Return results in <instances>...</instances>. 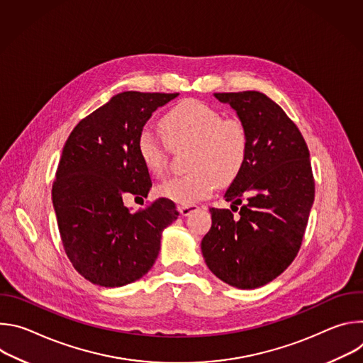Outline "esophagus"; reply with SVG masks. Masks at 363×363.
Here are the masks:
<instances>
[{"mask_svg":"<svg viewBox=\"0 0 363 363\" xmlns=\"http://www.w3.org/2000/svg\"><path fill=\"white\" fill-rule=\"evenodd\" d=\"M198 208H199V206L195 205V203H184V205L179 206V213H181L184 217H186V216L195 213Z\"/></svg>","mask_w":363,"mask_h":363,"instance_id":"obj_1","label":"esophagus"}]
</instances>
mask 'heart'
<instances>
[{
	"mask_svg": "<svg viewBox=\"0 0 363 363\" xmlns=\"http://www.w3.org/2000/svg\"><path fill=\"white\" fill-rule=\"evenodd\" d=\"M165 123L172 139L161 136V146L146 130L139 136V149L147 165L158 171L164 169L172 140L181 147L195 146L198 155L195 162L210 171L195 169L172 178L162 186L165 195L186 203L206 198L217 186L213 174L227 181L241 168L248 146V133L241 119H221V113L208 105L185 100L168 115Z\"/></svg>",
	"mask_w": 363,
	"mask_h": 363,
	"instance_id": "1",
	"label": "heart"
}]
</instances>
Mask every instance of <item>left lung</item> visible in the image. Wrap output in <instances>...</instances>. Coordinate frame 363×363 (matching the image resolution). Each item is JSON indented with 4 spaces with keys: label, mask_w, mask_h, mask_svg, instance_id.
Listing matches in <instances>:
<instances>
[{
    "label": "left lung",
    "mask_w": 363,
    "mask_h": 363,
    "mask_svg": "<svg viewBox=\"0 0 363 363\" xmlns=\"http://www.w3.org/2000/svg\"><path fill=\"white\" fill-rule=\"evenodd\" d=\"M214 96L237 112L248 146L224 195L233 201L231 210L240 213L210 208L213 225L201 248L218 279L238 289H255L280 276L300 250L315 201L310 153L298 128L266 94L250 90Z\"/></svg>",
    "instance_id": "left-lung-1"
}]
</instances>
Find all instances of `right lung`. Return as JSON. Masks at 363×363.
I'll use <instances>...</instances> for the list:
<instances>
[{"mask_svg": "<svg viewBox=\"0 0 363 363\" xmlns=\"http://www.w3.org/2000/svg\"><path fill=\"white\" fill-rule=\"evenodd\" d=\"M178 94L119 93L80 121L66 140L53 205L69 260L94 284L121 287L146 274L164 228L179 216L168 198L135 214L125 206L128 192L146 198L152 186L139 149L143 126Z\"/></svg>", "mask_w": 363, "mask_h": 363, "instance_id": "1", "label": "right lung"}]
</instances>
